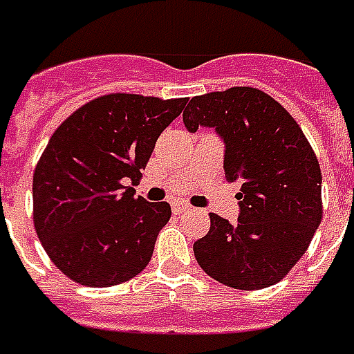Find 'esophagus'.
Listing matches in <instances>:
<instances>
[{"mask_svg":"<svg viewBox=\"0 0 354 354\" xmlns=\"http://www.w3.org/2000/svg\"><path fill=\"white\" fill-rule=\"evenodd\" d=\"M172 211H174V213H184V211H189V205L184 203V201H174V203H172Z\"/></svg>","mask_w":354,"mask_h":354,"instance_id":"esophagus-1","label":"esophagus"}]
</instances>
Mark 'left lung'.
<instances>
[{
    "instance_id": "left-lung-1",
    "label": "left lung",
    "mask_w": 354,
    "mask_h": 354,
    "mask_svg": "<svg viewBox=\"0 0 354 354\" xmlns=\"http://www.w3.org/2000/svg\"><path fill=\"white\" fill-rule=\"evenodd\" d=\"M189 131L215 127L225 141V176L240 184L236 225L211 213L194 244L197 263L240 290L271 287L297 266L322 223V170L297 120L254 86L194 96Z\"/></svg>"
}]
</instances>
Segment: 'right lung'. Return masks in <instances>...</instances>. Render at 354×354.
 I'll use <instances>...</instances> for the list:
<instances>
[{"instance_id": "add662e5", "label": "right lung", "mask_w": 354, "mask_h": 354, "mask_svg": "<svg viewBox=\"0 0 354 354\" xmlns=\"http://www.w3.org/2000/svg\"><path fill=\"white\" fill-rule=\"evenodd\" d=\"M186 98L112 93L77 108L54 131L32 176V218L46 254L85 287H114L151 261L167 201L136 197L158 136Z\"/></svg>"}]
</instances>
